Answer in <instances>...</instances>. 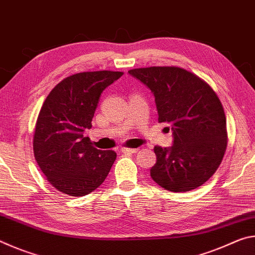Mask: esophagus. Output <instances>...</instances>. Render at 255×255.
<instances>
[{
  "label": "esophagus",
  "mask_w": 255,
  "mask_h": 255,
  "mask_svg": "<svg viewBox=\"0 0 255 255\" xmlns=\"http://www.w3.org/2000/svg\"><path fill=\"white\" fill-rule=\"evenodd\" d=\"M120 150H122V153H137L138 148H128V147H122L120 148Z\"/></svg>",
  "instance_id": "34e87169"
}]
</instances>
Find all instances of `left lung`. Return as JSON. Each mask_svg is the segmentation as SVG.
<instances>
[{
  "label": "left lung",
  "instance_id": "1",
  "mask_svg": "<svg viewBox=\"0 0 255 255\" xmlns=\"http://www.w3.org/2000/svg\"><path fill=\"white\" fill-rule=\"evenodd\" d=\"M153 92L158 123L171 125L173 145L155 146L150 176L169 191L185 192L209 180L227 147L226 117L213 88L178 66H150L128 71Z\"/></svg>",
  "mask_w": 255,
  "mask_h": 255
}]
</instances>
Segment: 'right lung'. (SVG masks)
<instances>
[{"mask_svg":"<svg viewBox=\"0 0 255 255\" xmlns=\"http://www.w3.org/2000/svg\"><path fill=\"white\" fill-rule=\"evenodd\" d=\"M124 74L96 71L76 73L51 90L38 115L33 154L48 182L58 191L82 197L100 187L117 154L94 147L83 136L103 90Z\"/></svg>","mask_w":255,"mask_h":255,"instance_id":"1","label":"right lung"}]
</instances>
